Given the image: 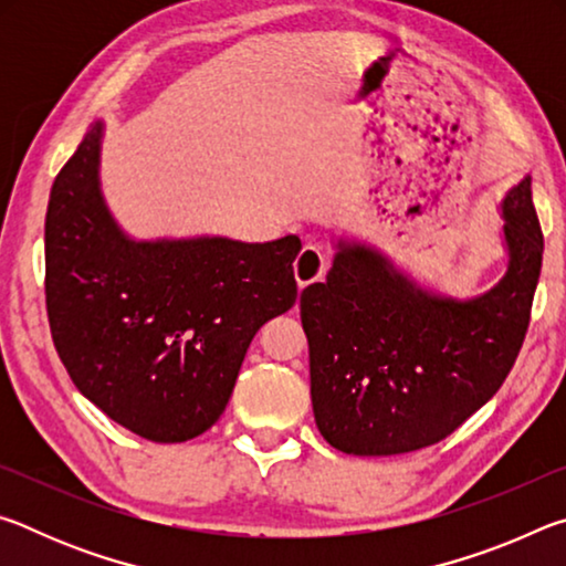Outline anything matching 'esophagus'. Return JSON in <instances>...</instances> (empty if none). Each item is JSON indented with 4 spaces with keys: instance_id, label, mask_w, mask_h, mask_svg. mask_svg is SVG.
<instances>
[{
    "instance_id": "34e87169",
    "label": "esophagus",
    "mask_w": 566,
    "mask_h": 566,
    "mask_svg": "<svg viewBox=\"0 0 566 566\" xmlns=\"http://www.w3.org/2000/svg\"><path fill=\"white\" fill-rule=\"evenodd\" d=\"M324 270H327V260H324V252L317 244H306L300 256L294 260V280L302 290L314 282H319Z\"/></svg>"
}]
</instances>
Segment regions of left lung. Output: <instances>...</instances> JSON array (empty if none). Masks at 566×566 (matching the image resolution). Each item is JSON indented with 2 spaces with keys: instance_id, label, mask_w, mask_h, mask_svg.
I'll use <instances>...</instances> for the list:
<instances>
[{
  "instance_id": "left-lung-1",
  "label": "left lung",
  "mask_w": 566,
  "mask_h": 566,
  "mask_svg": "<svg viewBox=\"0 0 566 566\" xmlns=\"http://www.w3.org/2000/svg\"><path fill=\"white\" fill-rule=\"evenodd\" d=\"M500 212L510 262L490 292L469 300L429 292L379 249L344 239L327 282L302 292L314 421L334 449L415 452L442 442L500 391L542 272L530 177L506 191Z\"/></svg>"
}]
</instances>
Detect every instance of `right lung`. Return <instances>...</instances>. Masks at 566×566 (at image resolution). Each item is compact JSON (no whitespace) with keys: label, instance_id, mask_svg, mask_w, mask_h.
I'll return each instance as SVG.
<instances>
[{"label":"right lung","instance_id":"obj_1","mask_svg":"<svg viewBox=\"0 0 566 566\" xmlns=\"http://www.w3.org/2000/svg\"><path fill=\"white\" fill-rule=\"evenodd\" d=\"M102 122L56 175L44 222L46 314L74 387L149 442L222 417L262 324L296 302L300 237L137 242L99 187Z\"/></svg>","mask_w":566,"mask_h":566}]
</instances>
